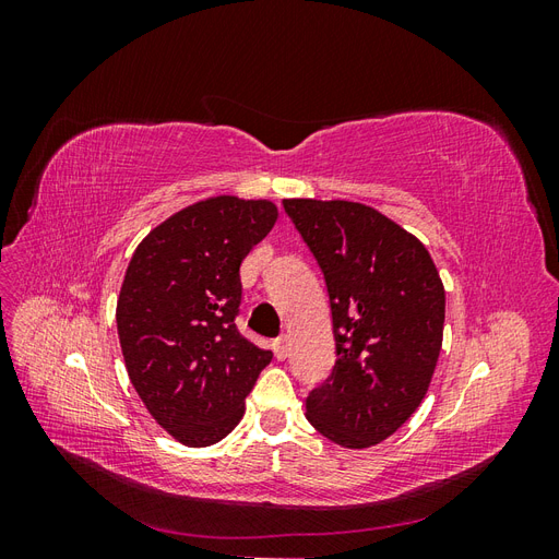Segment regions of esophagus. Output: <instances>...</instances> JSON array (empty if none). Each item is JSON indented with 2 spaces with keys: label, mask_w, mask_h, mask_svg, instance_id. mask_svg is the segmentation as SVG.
I'll use <instances>...</instances> for the list:
<instances>
[{
  "label": "esophagus",
  "mask_w": 559,
  "mask_h": 559,
  "mask_svg": "<svg viewBox=\"0 0 559 559\" xmlns=\"http://www.w3.org/2000/svg\"><path fill=\"white\" fill-rule=\"evenodd\" d=\"M273 349H275V357H277L280 361L289 357V337H286V335L277 337V341L273 343Z\"/></svg>",
  "instance_id": "esophagus-1"
}]
</instances>
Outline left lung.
<instances>
[{
    "label": "left lung",
    "mask_w": 559,
    "mask_h": 559,
    "mask_svg": "<svg viewBox=\"0 0 559 559\" xmlns=\"http://www.w3.org/2000/svg\"><path fill=\"white\" fill-rule=\"evenodd\" d=\"M284 210L324 273L337 357L306 417L343 448L382 443L431 384L445 321L441 275L413 233L361 202L289 198Z\"/></svg>",
    "instance_id": "8db88e82"
}]
</instances>
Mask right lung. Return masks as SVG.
<instances>
[{
  "label": "right lung",
  "mask_w": 559,
  "mask_h": 559,
  "mask_svg": "<svg viewBox=\"0 0 559 559\" xmlns=\"http://www.w3.org/2000/svg\"><path fill=\"white\" fill-rule=\"evenodd\" d=\"M277 222L270 200L214 195L179 210L134 249L116 326L134 392L189 448L226 438L273 352L240 335V263Z\"/></svg>",
  "instance_id": "1"
}]
</instances>
